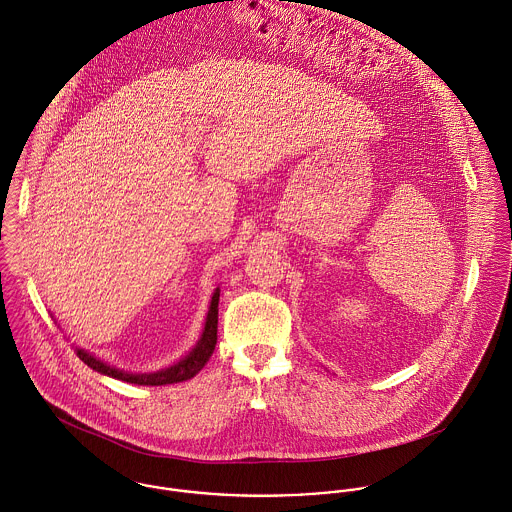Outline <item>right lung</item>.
<instances>
[{
    "instance_id": "1",
    "label": "right lung",
    "mask_w": 512,
    "mask_h": 512,
    "mask_svg": "<svg viewBox=\"0 0 512 512\" xmlns=\"http://www.w3.org/2000/svg\"><path fill=\"white\" fill-rule=\"evenodd\" d=\"M218 302H220V286L214 290L212 300H210V308L206 314V322L202 328V334L196 341V345L184 355L180 357L176 363H172L165 369L153 371V373H131V371H123L117 369L114 365L98 359L94 353L76 347V355L94 371H98L100 375H108L112 379H119L131 385H149V387H159V385H172V383H182L192 379L212 357L214 349H216V341H218Z\"/></svg>"
}]
</instances>
